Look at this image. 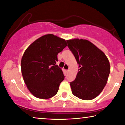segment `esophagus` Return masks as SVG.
Segmentation results:
<instances>
[{"label": "esophagus", "mask_w": 125, "mask_h": 125, "mask_svg": "<svg viewBox=\"0 0 125 125\" xmlns=\"http://www.w3.org/2000/svg\"><path fill=\"white\" fill-rule=\"evenodd\" d=\"M68 72H69V70H65V72L66 73H68Z\"/></svg>", "instance_id": "34e87169"}]
</instances>
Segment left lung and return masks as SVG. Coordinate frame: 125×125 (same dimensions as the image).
Returning a JSON list of instances; mask_svg holds the SVG:
<instances>
[{
  "instance_id": "1",
  "label": "left lung",
  "mask_w": 125,
  "mask_h": 125,
  "mask_svg": "<svg viewBox=\"0 0 125 125\" xmlns=\"http://www.w3.org/2000/svg\"><path fill=\"white\" fill-rule=\"evenodd\" d=\"M66 42L79 67L76 77L70 83L72 94L83 100L93 99L106 85L110 72L109 61L101 50L88 40L74 38Z\"/></svg>"
}]
</instances>
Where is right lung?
Listing matches in <instances>:
<instances>
[{
  "instance_id": "add662e5",
  "label": "right lung",
  "mask_w": 125,
  "mask_h": 125,
  "mask_svg": "<svg viewBox=\"0 0 125 125\" xmlns=\"http://www.w3.org/2000/svg\"><path fill=\"white\" fill-rule=\"evenodd\" d=\"M67 43L65 40L52 34L34 41L23 53L21 71L27 88L40 99H49L57 93L64 79L60 68L56 65L57 54Z\"/></svg>"
}]
</instances>
